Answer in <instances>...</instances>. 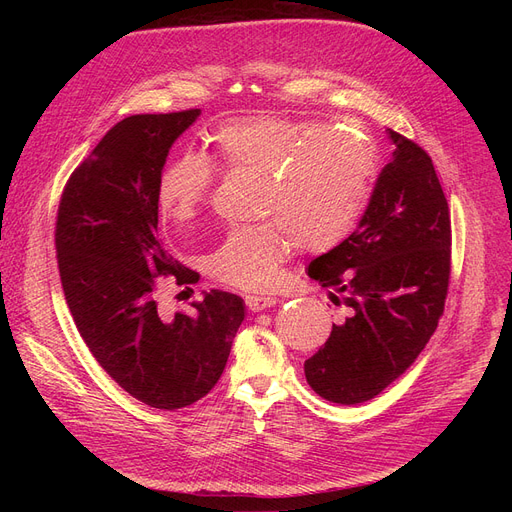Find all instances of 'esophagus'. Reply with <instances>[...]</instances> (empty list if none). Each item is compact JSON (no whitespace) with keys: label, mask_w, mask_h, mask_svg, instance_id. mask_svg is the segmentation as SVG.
Listing matches in <instances>:
<instances>
[{"label":"esophagus","mask_w":512,"mask_h":512,"mask_svg":"<svg viewBox=\"0 0 512 512\" xmlns=\"http://www.w3.org/2000/svg\"><path fill=\"white\" fill-rule=\"evenodd\" d=\"M245 305L249 311H263L267 307L276 305V297H263V294H247L245 297Z\"/></svg>","instance_id":"esophagus-1"}]
</instances>
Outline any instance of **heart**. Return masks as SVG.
<instances>
[{
  "instance_id": "heart-1",
  "label": "heart",
  "mask_w": 512,
  "mask_h": 512,
  "mask_svg": "<svg viewBox=\"0 0 512 512\" xmlns=\"http://www.w3.org/2000/svg\"><path fill=\"white\" fill-rule=\"evenodd\" d=\"M209 153L232 174L261 178L259 215L274 220L230 230L205 259L211 278L242 290L274 288L290 242L307 253L338 247L357 226L375 174V149L357 128L282 114L222 124L211 132ZM211 188L207 161L180 155L159 176V209L174 224L193 222Z\"/></svg>"
}]
</instances>
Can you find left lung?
<instances>
[{"label": "left lung", "mask_w": 512, "mask_h": 512, "mask_svg": "<svg viewBox=\"0 0 512 512\" xmlns=\"http://www.w3.org/2000/svg\"><path fill=\"white\" fill-rule=\"evenodd\" d=\"M388 137L396 149L359 228L309 265L344 319L305 361V375L338 405L371 400L415 363L448 294L450 209L432 157L392 128Z\"/></svg>", "instance_id": "8db88e82"}]
</instances>
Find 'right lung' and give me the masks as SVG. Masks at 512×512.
Wrapping results in <instances>:
<instances>
[{"instance_id":"right-lung-1","label":"right lung","mask_w":512,"mask_h":512,"mask_svg":"<svg viewBox=\"0 0 512 512\" xmlns=\"http://www.w3.org/2000/svg\"><path fill=\"white\" fill-rule=\"evenodd\" d=\"M201 110L128 116L68 178L56 218L64 297L80 338L130 396L161 411L201 400L218 384L245 303L222 290L193 313L159 305L164 278L193 284L157 236V182L168 151Z\"/></svg>"}]
</instances>
